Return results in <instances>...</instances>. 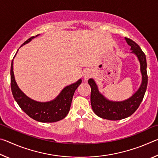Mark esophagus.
Wrapping results in <instances>:
<instances>
[{
    "label": "esophagus",
    "instance_id": "obj_1",
    "mask_svg": "<svg viewBox=\"0 0 158 158\" xmlns=\"http://www.w3.org/2000/svg\"><path fill=\"white\" fill-rule=\"evenodd\" d=\"M92 76H93V73L91 72V70H90V69H87V70H85V72L84 73V79L85 81H87V80H89V79H90Z\"/></svg>",
    "mask_w": 158,
    "mask_h": 158
}]
</instances>
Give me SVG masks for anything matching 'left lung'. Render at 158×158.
<instances>
[{"label": "left lung", "mask_w": 158, "mask_h": 158, "mask_svg": "<svg viewBox=\"0 0 158 158\" xmlns=\"http://www.w3.org/2000/svg\"><path fill=\"white\" fill-rule=\"evenodd\" d=\"M127 43L131 47L132 52L135 53L140 63V70L142 75V81L139 89L132 97L126 100L121 102L110 101L105 98L99 92L98 85L93 79L89 80V84L91 88L90 103L94 113L102 118L111 121H118L130 116L139 106L145 95L148 75H147V63L145 53L140 47L132 40L125 37Z\"/></svg>", "instance_id": "1"}]
</instances>
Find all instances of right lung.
Listing matches in <instances>:
<instances>
[{"instance_id":"add662e5","label":"right lung","mask_w":158,"mask_h":158,"mask_svg":"<svg viewBox=\"0 0 158 158\" xmlns=\"http://www.w3.org/2000/svg\"><path fill=\"white\" fill-rule=\"evenodd\" d=\"M38 35H37L35 37ZM34 37V36L30 37L21 46L28 43ZM14 58L12 60L11 69H10L11 90L13 97L20 108L31 118L39 122L53 123L63 119L68 114L74 91L81 84V79H79L77 82L64 88L60 94L54 100L47 102H40L35 101L27 97L21 91L16 83L14 73H13Z\"/></svg>"}]
</instances>
